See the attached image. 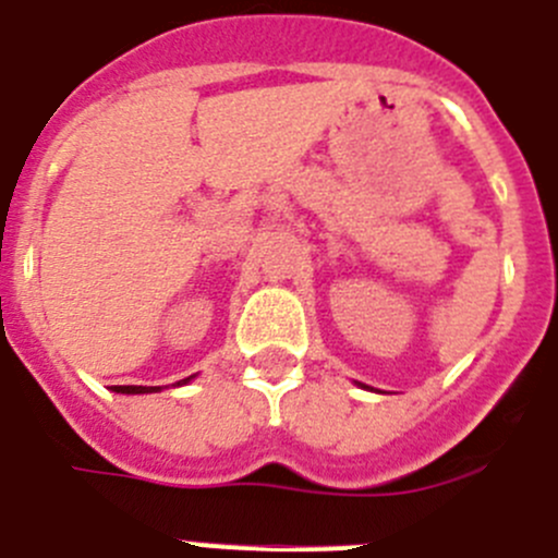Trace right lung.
I'll use <instances>...</instances> for the list:
<instances>
[{"mask_svg":"<svg viewBox=\"0 0 558 558\" xmlns=\"http://www.w3.org/2000/svg\"><path fill=\"white\" fill-rule=\"evenodd\" d=\"M192 377H186V379H181L179 386H184V383H190ZM111 391H117V393H156V391H161V386H111Z\"/></svg>","mask_w":558,"mask_h":558,"instance_id":"1","label":"right lung"}]
</instances>
